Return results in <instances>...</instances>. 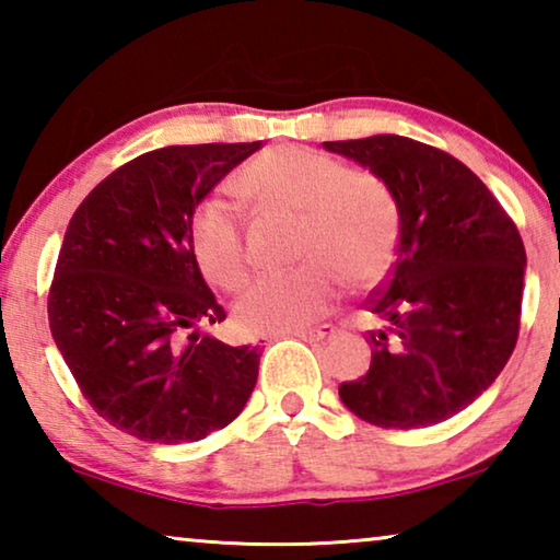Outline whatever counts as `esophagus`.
<instances>
[{
  "instance_id": "34e87169",
  "label": "esophagus",
  "mask_w": 560,
  "mask_h": 560,
  "mask_svg": "<svg viewBox=\"0 0 560 560\" xmlns=\"http://www.w3.org/2000/svg\"><path fill=\"white\" fill-rule=\"evenodd\" d=\"M336 334V326L324 324V326H316V328H301V330H291L287 336H296L303 340H326Z\"/></svg>"
}]
</instances>
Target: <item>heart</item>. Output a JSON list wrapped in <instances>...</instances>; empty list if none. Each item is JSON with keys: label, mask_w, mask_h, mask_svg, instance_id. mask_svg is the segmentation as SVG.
<instances>
[{"label": "heart", "mask_w": 560, "mask_h": 560, "mask_svg": "<svg viewBox=\"0 0 560 560\" xmlns=\"http://www.w3.org/2000/svg\"><path fill=\"white\" fill-rule=\"evenodd\" d=\"M236 192L267 212L301 217L303 267L264 273L234 303V318L249 334H289L324 316L340 291L371 287L390 269L400 214L393 189L368 170L296 145L264 150L234 179ZM197 267L214 287L234 291L249 277L244 226L234 207L210 197L189 222Z\"/></svg>", "instance_id": "1"}]
</instances>
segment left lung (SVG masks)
<instances>
[{"mask_svg": "<svg viewBox=\"0 0 560 560\" xmlns=\"http://www.w3.org/2000/svg\"><path fill=\"white\" fill-rule=\"evenodd\" d=\"M324 148L383 177L400 214L390 279L368 299L371 368L338 395L375 428H432L477 400L514 353L524 242L487 185L444 150L402 136Z\"/></svg>", "mask_w": 560, "mask_h": 560, "instance_id": "obj_1", "label": "left lung"}]
</instances>
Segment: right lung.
<instances>
[{
    "instance_id": "1",
    "label": "right lung",
    "mask_w": 560,
    "mask_h": 560,
    "mask_svg": "<svg viewBox=\"0 0 560 560\" xmlns=\"http://www.w3.org/2000/svg\"><path fill=\"white\" fill-rule=\"evenodd\" d=\"M259 148L261 140L153 150L93 187L66 226L51 336L83 397L120 432L160 444L205 440L254 393L259 348L200 334L226 314L197 267L189 222Z\"/></svg>"
}]
</instances>
